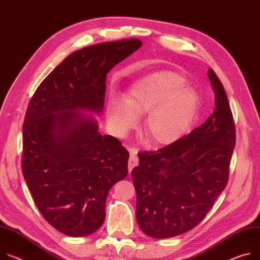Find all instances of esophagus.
<instances>
[{
  "label": "esophagus",
  "instance_id": "1",
  "mask_svg": "<svg viewBox=\"0 0 260 260\" xmlns=\"http://www.w3.org/2000/svg\"><path fill=\"white\" fill-rule=\"evenodd\" d=\"M138 162H139V158H138V156H137L136 152H134V150H133V151H131L129 160H128V171H129V172L133 170V168H134V167H136V166H137Z\"/></svg>",
  "mask_w": 260,
  "mask_h": 260
}]
</instances>
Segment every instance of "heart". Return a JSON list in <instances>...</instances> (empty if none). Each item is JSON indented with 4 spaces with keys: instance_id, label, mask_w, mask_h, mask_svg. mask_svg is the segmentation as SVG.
<instances>
[{
    "instance_id": "1",
    "label": "heart",
    "mask_w": 260,
    "mask_h": 260,
    "mask_svg": "<svg viewBox=\"0 0 260 260\" xmlns=\"http://www.w3.org/2000/svg\"><path fill=\"white\" fill-rule=\"evenodd\" d=\"M184 77L158 73L138 82L124 95V102L111 101L109 119L121 135L136 123L135 114H146L144 132L156 144H168L190 127L197 112V94L185 87Z\"/></svg>"
}]
</instances>
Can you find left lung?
Returning <instances> with one entry per match:
<instances>
[{
    "mask_svg": "<svg viewBox=\"0 0 260 260\" xmlns=\"http://www.w3.org/2000/svg\"><path fill=\"white\" fill-rule=\"evenodd\" d=\"M208 78L216 109L190 134L157 150L139 151L132 171L137 222L146 235L168 239L197 226L224 190L235 146V124L225 89Z\"/></svg>",
    "mask_w": 260,
    "mask_h": 260,
    "instance_id": "left-lung-1",
    "label": "left lung"
}]
</instances>
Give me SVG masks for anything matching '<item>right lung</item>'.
Returning <instances> with one entry per match:
<instances>
[{
  "instance_id": "right-lung-1",
  "label": "right lung",
  "mask_w": 260,
  "mask_h": 260,
  "mask_svg": "<svg viewBox=\"0 0 260 260\" xmlns=\"http://www.w3.org/2000/svg\"><path fill=\"white\" fill-rule=\"evenodd\" d=\"M142 45L137 38L69 54L36 89L22 124L21 170L42 217L68 237L95 232L111 187L128 174L129 152L77 109L102 112L107 74Z\"/></svg>"
}]
</instances>
